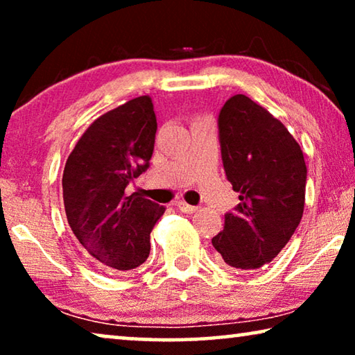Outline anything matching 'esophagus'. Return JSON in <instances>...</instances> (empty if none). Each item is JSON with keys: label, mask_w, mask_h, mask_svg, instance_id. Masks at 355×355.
<instances>
[{"label": "esophagus", "mask_w": 355, "mask_h": 355, "mask_svg": "<svg viewBox=\"0 0 355 355\" xmlns=\"http://www.w3.org/2000/svg\"><path fill=\"white\" fill-rule=\"evenodd\" d=\"M175 207L180 209V211L182 213H186V214H192V213H196L197 209V207H194V205H189V203H186V202H183V200H180V202H175Z\"/></svg>", "instance_id": "1"}]
</instances>
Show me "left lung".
I'll use <instances>...</instances> for the list:
<instances>
[{
  "label": "left lung",
  "instance_id": "left-lung-1",
  "mask_svg": "<svg viewBox=\"0 0 355 355\" xmlns=\"http://www.w3.org/2000/svg\"><path fill=\"white\" fill-rule=\"evenodd\" d=\"M219 141L239 203L211 243L227 266L254 271L280 254L302 219L307 166L285 125L243 94L222 106Z\"/></svg>",
  "mask_w": 355,
  "mask_h": 355
}]
</instances>
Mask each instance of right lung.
<instances>
[{"label": "right lung", "instance_id": "1", "mask_svg": "<svg viewBox=\"0 0 355 355\" xmlns=\"http://www.w3.org/2000/svg\"><path fill=\"white\" fill-rule=\"evenodd\" d=\"M155 135L152 98L142 95L95 119L64 167L62 196L71 232L89 255L117 271L147 260L150 232L166 211L136 192H125L148 167Z\"/></svg>", "mask_w": 355, "mask_h": 355}]
</instances>
